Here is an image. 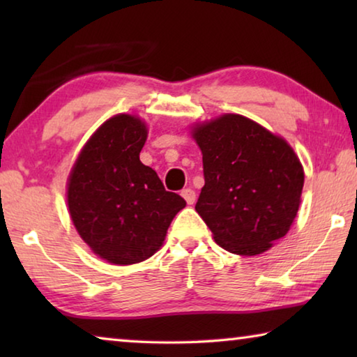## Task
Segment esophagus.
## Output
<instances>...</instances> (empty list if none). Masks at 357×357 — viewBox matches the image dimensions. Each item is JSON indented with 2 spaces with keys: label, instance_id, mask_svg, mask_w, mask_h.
Masks as SVG:
<instances>
[{
  "label": "esophagus",
  "instance_id": "1",
  "mask_svg": "<svg viewBox=\"0 0 357 357\" xmlns=\"http://www.w3.org/2000/svg\"><path fill=\"white\" fill-rule=\"evenodd\" d=\"M181 195L184 197V200L187 202V204H193V203H195V198H197L195 190L190 189V187H189V189H184L183 192H181Z\"/></svg>",
  "mask_w": 357,
  "mask_h": 357
}]
</instances>
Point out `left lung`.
I'll use <instances>...</instances> for the list:
<instances>
[{
  "label": "left lung",
  "instance_id": "obj_1",
  "mask_svg": "<svg viewBox=\"0 0 357 357\" xmlns=\"http://www.w3.org/2000/svg\"><path fill=\"white\" fill-rule=\"evenodd\" d=\"M203 154L197 213L222 249L258 255L288 233L301 204L304 170L293 148L241 114L192 130Z\"/></svg>",
  "mask_w": 357,
  "mask_h": 357
}]
</instances>
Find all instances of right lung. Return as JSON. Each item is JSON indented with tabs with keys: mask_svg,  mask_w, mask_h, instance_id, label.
<instances>
[{
	"mask_svg": "<svg viewBox=\"0 0 357 357\" xmlns=\"http://www.w3.org/2000/svg\"><path fill=\"white\" fill-rule=\"evenodd\" d=\"M148 137L132 114L107 119L84 144L68 183V206L82 239L112 264L144 261L160 249L173 217L185 206L140 162Z\"/></svg>",
	"mask_w": 357,
	"mask_h": 357,
	"instance_id": "obj_1",
	"label": "right lung"
}]
</instances>
